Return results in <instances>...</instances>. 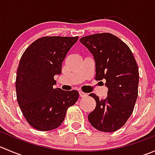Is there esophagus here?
<instances>
[{
    "mask_svg": "<svg viewBox=\"0 0 155 155\" xmlns=\"http://www.w3.org/2000/svg\"><path fill=\"white\" fill-rule=\"evenodd\" d=\"M79 96H80L81 97H85L87 96V94L85 93V92L83 91H81L79 92Z\"/></svg>",
    "mask_w": 155,
    "mask_h": 155,
    "instance_id": "obj_1",
    "label": "esophagus"
}]
</instances>
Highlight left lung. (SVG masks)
<instances>
[{
  "instance_id": "1",
  "label": "left lung",
  "mask_w": 155,
  "mask_h": 155,
  "mask_svg": "<svg viewBox=\"0 0 155 155\" xmlns=\"http://www.w3.org/2000/svg\"><path fill=\"white\" fill-rule=\"evenodd\" d=\"M80 42L93 54L95 79L106 80L107 96L96 101V107L89 113L88 121L103 132H115L125 124L134 111L138 96L140 79L138 65L125 43L109 33L83 37Z\"/></svg>"
}]
</instances>
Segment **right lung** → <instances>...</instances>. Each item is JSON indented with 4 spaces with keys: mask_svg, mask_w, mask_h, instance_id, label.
<instances>
[{
    "mask_svg": "<svg viewBox=\"0 0 155 155\" xmlns=\"http://www.w3.org/2000/svg\"><path fill=\"white\" fill-rule=\"evenodd\" d=\"M79 37H43L26 48L15 79L17 101L31 126L48 131L58 127L67 110L79 98L76 90L54 88V76L61 73L62 63Z\"/></svg>",
    "mask_w": 155,
    "mask_h": 155,
    "instance_id": "1",
    "label": "right lung"
}]
</instances>
